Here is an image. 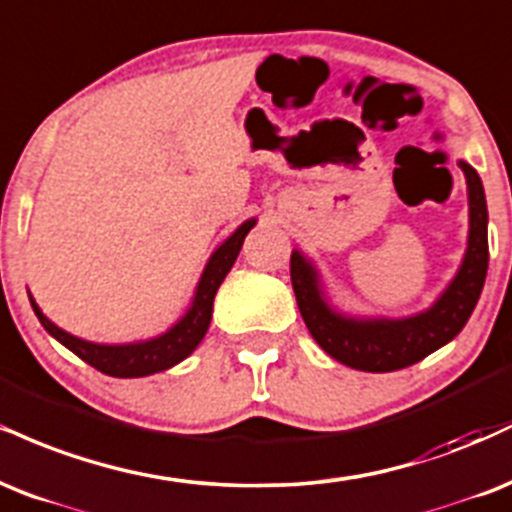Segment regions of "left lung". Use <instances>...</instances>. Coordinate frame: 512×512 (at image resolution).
Segmentation results:
<instances>
[{
	"instance_id": "obj_1",
	"label": "left lung",
	"mask_w": 512,
	"mask_h": 512,
	"mask_svg": "<svg viewBox=\"0 0 512 512\" xmlns=\"http://www.w3.org/2000/svg\"><path fill=\"white\" fill-rule=\"evenodd\" d=\"M470 189V244L458 278L450 282L438 302L426 314L405 321H350L323 304L316 273L302 254L290 258V278L299 311L318 345L340 364L359 371H398L422 362L465 328L482 294L489 268V237H486V198L477 170L460 162Z\"/></svg>"
}]
</instances>
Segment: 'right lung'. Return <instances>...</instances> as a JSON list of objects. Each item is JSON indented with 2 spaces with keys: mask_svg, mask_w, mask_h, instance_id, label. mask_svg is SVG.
Returning <instances> with one entry per match:
<instances>
[{
  "mask_svg": "<svg viewBox=\"0 0 512 512\" xmlns=\"http://www.w3.org/2000/svg\"><path fill=\"white\" fill-rule=\"evenodd\" d=\"M251 227H254V220L244 222V225L239 227V230L234 232L213 256H210L208 266L203 270V278L198 282V290L191 309L186 311V316L177 323V326L155 340L117 347L95 345V342L78 340L74 335L64 333L62 328H57L52 321H47V318L42 316V311L33 299H30V304H33L35 316L40 318V323L45 326V330L52 338H57L64 347H69L76 357H81L83 362L93 366V369L102 371V374L117 378H138L158 374V371L170 369V366L182 362L184 357H189V354L198 347V342L203 340V335H206V330L210 326V316H213L215 292H218L225 275L230 273L234 261H237L239 249H242L244 237L249 234Z\"/></svg>",
  "mask_w": 512,
  "mask_h": 512,
  "instance_id": "right-lung-1",
  "label": "right lung"
}]
</instances>
